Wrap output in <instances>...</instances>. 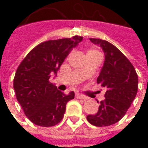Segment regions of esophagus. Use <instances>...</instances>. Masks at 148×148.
<instances>
[{"label":"esophagus","instance_id":"1","mask_svg":"<svg viewBox=\"0 0 148 148\" xmlns=\"http://www.w3.org/2000/svg\"><path fill=\"white\" fill-rule=\"evenodd\" d=\"M76 97H77V99L87 100V97H86L83 96V95H81V94H78V93H77V94H76Z\"/></svg>","mask_w":148,"mask_h":148}]
</instances>
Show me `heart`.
<instances>
[{
	"mask_svg": "<svg viewBox=\"0 0 148 148\" xmlns=\"http://www.w3.org/2000/svg\"><path fill=\"white\" fill-rule=\"evenodd\" d=\"M94 53H99V52L97 51H90L87 53V55L88 54H94Z\"/></svg>",
	"mask_w": 148,
	"mask_h": 148,
	"instance_id": "heart-1",
	"label": "heart"
}]
</instances>
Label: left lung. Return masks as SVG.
<instances>
[{
  "label": "left lung",
  "mask_w": 148,
  "mask_h": 148,
  "mask_svg": "<svg viewBox=\"0 0 148 148\" xmlns=\"http://www.w3.org/2000/svg\"><path fill=\"white\" fill-rule=\"evenodd\" d=\"M101 47L105 62L97 82L106 89V99L100 102L96 114L88 115L87 121L97 127L116 124L127 112L136 96L138 75L124 54L106 40L90 38ZM98 102V101H97Z\"/></svg>",
  "instance_id": "left-lung-1"
}]
</instances>
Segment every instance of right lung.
<instances>
[{
  "instance_id": "obj_1",
  "label": "right lung",
  "mask_w": 148,
  "mask_h": 148,
  "mask_svg": "<svg viewBox=\"0 0 148 148\" xmlns=\"http://www.w3.org/2000/svg\"><path fill=\"white\" fill-rule=\"evenodd\" d=\"M82 37L48 40L31 51L18 66L13 87L24 114L33 124L51 127L64 116L66 103L74 98L72 91L65 94L58 90L50 77L57 71L72 49Z\"/></svg>"
}]
</instances>
